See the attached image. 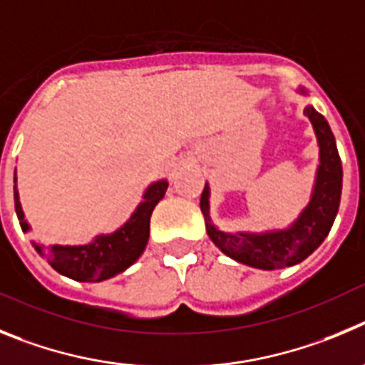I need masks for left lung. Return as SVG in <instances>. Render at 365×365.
Segmentation results:
<instances>
[{
	"label": "left lung",
	"instance_id": "1",
	"mask_svg": "<svg viewBox=\"0 0 365 365\" xmlns=\"http://www.w3.org/2000/svg\"><path fill=\"white\" fill-rule=\"evenodd\" d=\"M298 93L305 94V91L298 88ZM304 114L309 118L317 134L320 165L317 169L309 203L287 229L265 232L220 231L209 215L211 189L209 183H205L200 207L205 218L207 235L223 255H227L240 264L264 269V271L297 265L320 247L333 227L340 205V196H342V162L326 118L317 113L313 105H307Z\"/></svg>",
	"mask_w": 365,
	"mask_h": 365
}]
</instances>
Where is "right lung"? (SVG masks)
<instances>
[{
	"label": "right lung",
	"mask_w": 365,
	"mask_h": 365,
	"mask_svg": "<svg viewBox=\"0 0 365 365\" xmlns=\"http://www.w3.org/2000/svg\"><path fill=\"white\" fill-rule=\"evenodd\" d=\"M16 183V176H14ZM169 187L167 180L150 183L143 192V202L134 209L130 218L121 225L118 231L110 235H100L85 245H39L32 242L39 256L65 277L76 282H103L116 277L120 272L142 256L145 245L149 242L150 215L160 200L165 196ZM14 207L18 215L19 225L23 232H27L31 225L23 215L21 203H19L18 189L14 185Z\"/></svg>",
	"instance_id": "right-lung-1"
}]
</instances>
